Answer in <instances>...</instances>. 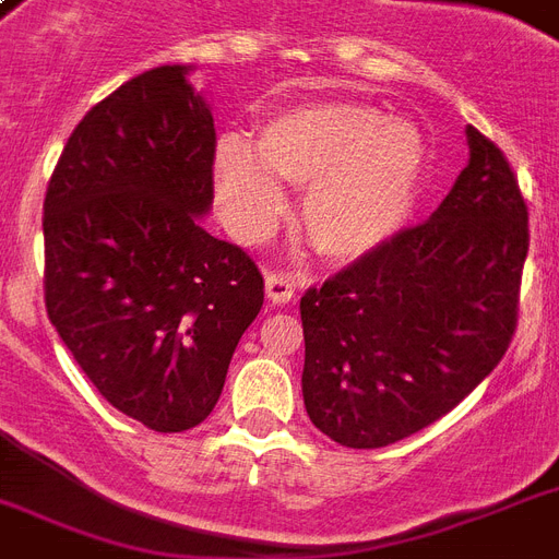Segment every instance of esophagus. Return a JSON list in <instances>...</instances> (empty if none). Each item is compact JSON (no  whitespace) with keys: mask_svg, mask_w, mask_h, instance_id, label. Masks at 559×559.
<instances>
[{"mask_svg":"<svg viewBox=\"0 0 559 559\" xmlns=\"http://www.w3.org/2000/svg\"><path fill=\"white\" fill-rule=\"evenodd\" d=\"M266 298L272 305H289L296 298V278L287 272H270L266 275Z\"/></svg>","mask_w":559,"mask_h":559,"instance_id":"34e87169","label":"esophagus"}]
</instances>
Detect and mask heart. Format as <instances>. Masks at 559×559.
I'll list each match as a JSON object with an SVG mask.
<instances>
[{
    "mask_svg": "<svg viewBox=\"0 0 559 559\" xmlns=\"http://www.w3.org/2000/svg\"><path fill=\"white\" fill-rule=\"evenodd\" d=\"M254 153L223 135L211 177L219 211L243 237H263L287 211L285 182L307 186L301 231L333 263H354L397 235L424 174V135L354 100L298 104L261 127Z\"/></svg>",
    "mask_w": 559,
    "mask_h": 559,
    "instance_id": "b5f03b06",
    "label": "heart"
}]
</instances>
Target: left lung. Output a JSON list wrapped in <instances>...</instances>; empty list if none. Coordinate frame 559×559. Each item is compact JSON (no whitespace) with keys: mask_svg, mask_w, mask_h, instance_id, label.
I'll return each mask as SVG.
<instances>
[{"mask_svg":"<svg viewBox=\"0 0 559 559\" xmlns=\"http://www.w3.org/2000/svg\"><path fill=\"white\" fill-rule=\"evenodd\" d=\"M467 144V168L432 217L301 296L305 408L342 447L420 432L511 345L528 205L504 153L476 127Z\"/></svg>","mask_w":559,"mask_h":559,"instance_id":"left-lung-1","label":"left lung"}]
</instances>
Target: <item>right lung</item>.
<instances>
[{"instance_id": "1", "label": "right lung", "mask_w": 559, "mask_h": 559, "mask_svg": "<svg viewBox=\"0 0 559 559\" xmlns=\"http://www.w3.org/2000/svg\"><path fill=\"white\" fill-rule=\"evenodd\" d=\"M191 66L121 83L69 135L43 202L46 310L107 403L153 432L217 406L263 278L200 226L214 202V118Z\"/></svg>"}]
</instances>
